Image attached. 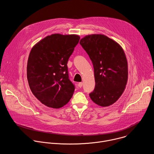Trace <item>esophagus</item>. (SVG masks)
Returning a JSON list of instances; mask_svg holds the SVG:
<instances>
[{
	"label": "esophagus",
	"mask_w": 154,
	"mask_h": 154,
	"mask_svg": "<svg viewBox=\"0 0 154 154\" xmlns=\"http://www.w3.org/2000/svg\"><path fill=\"white\" fill-rule=\"evenodd\" d=\"M82 82H79L78 83V86L79 87V88H81L82 87Z\"/></svg>",
	"instance_id": "esophagus-1"
}]
</instances>
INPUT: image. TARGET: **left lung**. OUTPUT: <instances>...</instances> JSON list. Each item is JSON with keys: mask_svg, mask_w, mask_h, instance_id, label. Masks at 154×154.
Masks as SVG:
<instances>
[{"mask_svg": "<svg viewBox=\"0 0 154 154\" xmlns=\"http://www.w3.org/2000/svg\"><path fill=\"white\" fill-rule=\"evenodd\" d=\"M94 68L95 87L89 96L102 107L115 103L125 89L128 66L123 49L115 41L103 35L85 36L79 42Z\"/></svg>", "mask_w": 154, "mask_h": 154, "instance_id": "obj_1", "label": "left lung"}]
</instances>
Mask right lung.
Here are the masks:
<instances>
[{"instance_id": "right-lung-1", "label": "right lung", "mask_w": 154, "mask_h": 154, "mask_svg": "<svg viewBox=\"0 0 154 154\" xmlns=\"http://www.w3.org/2000/svg\"><path fill=\"white\" fill-rule=\"evenodd\" d=\"M80 37L53 34L38 42L31 50L26 75L35 97L47 107L58 109L70 101L75 85L69 77L67 63Z\"/></svg>"}]
</instances>
